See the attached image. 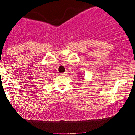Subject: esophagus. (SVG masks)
<instances>
[{
    "instance_id": "1",
    "label": "esophagus",
    "mask_w": 135,
    "mask_h": 135,
    "mask_svg": "<svg viewBox=\"0 0 135 135\" xmlns=\"http://www.w3.org/2000/svg\"><path fill=\"white\" fill-rule=\"evenodd\" d=\"M66 74H67V73H66V72H65V73H61V75L62 76H65L66 75Z\"/></svg>"
}]
</instances>
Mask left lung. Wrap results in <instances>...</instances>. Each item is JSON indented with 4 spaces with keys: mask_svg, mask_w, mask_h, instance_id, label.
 <instances>
[{
    "mask_svg": "<svg viewBox=\"0 0 135 135\" xmlns=\"http://www.w3.org/2000/svg\"><path fill=\"white\" fill-rule=\"evenodd\" d=\"M82 78V79H84V77H82V78Z\"/></svg>",
    "mask_w": 135,
    "mask_h": 135,
    "instance_id": "left-lung-1",
    "label": "left lung"
}]
</instances>
